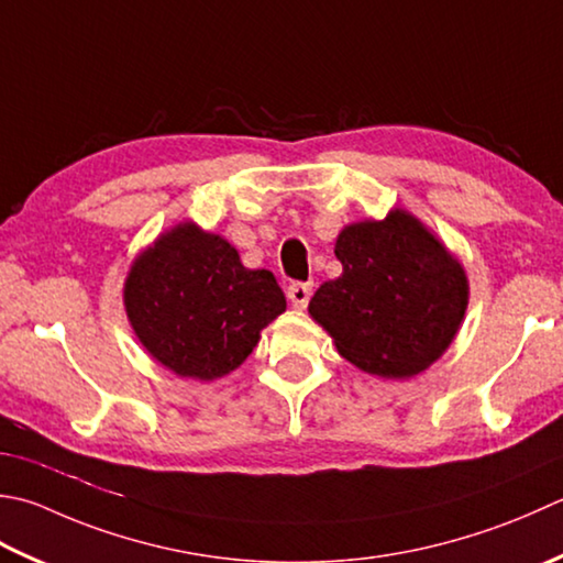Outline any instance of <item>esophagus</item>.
Instances as JSON below:
<instances>
[{"label": "esophagus", "instance_id": "1", "mask_svg": "<svg viewBox=\"0 0 563 563\" xmlns=\"http://www.w3.org/2000/svg\"><path fill=\"white\" fill-rule=\"evenodd\" d=\"M310 295H312L310 283H292L288 288V300L292 302V307H297V310H305L307 302H310Z\"/></svg>", "mask_w": 563, "mask_h": 563}]
</instances>
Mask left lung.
I'll return each mask as SVG.
<instances>
[{"label":"left lung","instance_id":"left-lung-1","mask_svg":"<svg viewBox=\"0 0 563 563\" xmlns=\"http://www.w3.org/2000/svg\"><path fill=\"white\" fill-rule=\"evenodd\" d=\"M341 275L310 300V317L341 356L378 378L427 371L456 339L468 307L466 268L432 229L395 207L339 231Z\"/></svg>","mask_w":563,"mask_h":563}]
</instances>
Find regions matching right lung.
<instances>
[{
	"mask_svg": "<svg viewBox=\"0 0 563 563\" xmlns=\"http://www.w3.org/2000/svg\"><path fill=\"white\" fill-rule=\"evenodd\" d=\"M124 310L153 361L209 383L249 358L285 295L271 271L246 268L224 236L185 219L131 263Z\"/></svg>",
	"mask_w": 563,
	"mask_h": 563,
	"instance_id": "1",
	"label": "right lung"
}]
</instances>
